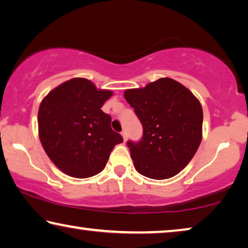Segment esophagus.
<instances>
[{"label": "esophagus", "mask_w": 248, "mask_h": 248, "mask_svg": "<svg viewBox=\"0 0 248 248\" xmlns=\"http://www.w3.org/2000/svg\"><path fill=\"white\" fill-rule=\"evenodd\" d=\"M121 136H123V138H124V141H127V139H128V135H127V132H125L124 130L121 132Z\"/></svg>", "instance_id": "1"}]
</instances>
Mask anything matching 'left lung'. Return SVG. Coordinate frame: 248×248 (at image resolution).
I'll list each match as a JSON object with an SVG mask.
<instances>
[{
	"label": "left lung",
	"instance_id": "left-lung-1",
	"mask_svg": "<svg viewBox=\"0 0 248 248\" xmlns=\"http://www.w3.org/2000/svg\"><path fill=\"white\" fill-rule=\"evenodd\" d=\"M124 98L143 129L139 141L127 142L136 170L155 180L178 174L201 143L203 110L200 101L171 78L125 90Z\"/></svg>",
	"mask_w": 248,
	"mask_h": 248
}]
</instances>
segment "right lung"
Returning a JSON list of instances; mask_svg holds the SVG:
<instances>
[{"instance_id":"obj_1","label":"right lung","mask_w":248,"mask_h":248,"mask_svg":"<svg viewBox=\"0 0 248 248\" xmlns=\"http://www.w3.org/2000/svg\"><path fill=\"white\" fill-rule=\"evenodd\" d=\"M111 95L85 78H73L43 99L39 139L49 159L66 174L79 179L98 174L115 145L124 141L111 129V117L101 110Z\"/></svg>"}]
</instances>
